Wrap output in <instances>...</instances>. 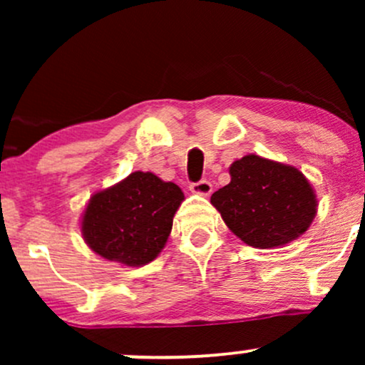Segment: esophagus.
<instances>
[{"mask_svg":"<svg viewBox=\"0 0 365 365\" xmlns=\"http://www.w3.org/2000/svg\"><path fill=\"white\" fill-rule=\"evenodd\" d=\"M212 190V185L207 182V180H200V182H195L190 185V192L199 195H209Z\"/></svg>","mask_w":365,"mask_h":365,"instance_id":"obj_1","label":"esophagus"}]
</instances>
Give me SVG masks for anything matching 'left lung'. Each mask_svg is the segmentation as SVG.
I'll list each match as a JSON object with an SVG mask.
<instances>
[{
	"mask_svg": "<svg viewBox=\"0 0 365 365\" xmlns=\"http://www.w3.org/2000/svg\"><path fill=\"white\" fill-rule=\"evenodd\" d=\"M232 182L211 195V204L247 245L273 249L307 232L317 199L302 171L249 154L230 166Z\"/></svg>",
	"mask_w": 365,
	"mask_h": 365,
	"instance_id": "8db88e82",
	"label": "left lung"
}]
</instances>
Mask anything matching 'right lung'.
Returning <instances> with one entry per match:
<instances>
[{
	"label": "right lung",
	"mask_w": 365,
	"mask_h": 365,
	"mask_svg": "<svg viewBox=\"0 0 365 365\" xmlns=\"http://www.w3.org/2000/svg\"><path fill=\"white\" fill-rule=\"evenodd\" d=\"M182 200V188L173 182L133 171L91 197L82 216L83 240L108 261L144 266L165 247Z\"/></svg>",
	"instance_id": "1"
}]
</instances>
